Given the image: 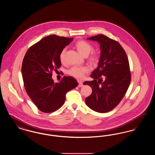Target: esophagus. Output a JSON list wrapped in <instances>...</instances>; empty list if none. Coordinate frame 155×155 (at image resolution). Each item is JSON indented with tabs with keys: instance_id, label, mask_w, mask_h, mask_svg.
<instances>
[{
	"instance_id": "obj_1",
	"label": "esophagus",
	"mask_w": 155,
	"mask_h": 155,
	"mask_svg": "<svg viewBox=\"0 0 155 155\" xmlns=\"http://www.w3.org/2000/svg\"><path fill=\"white\" fill-rule=\"evenodd\" d=\"M78 82L79 84L78 85V87H82L83 86V84H82V81H80V80H78Z\"/></svg>"
}]
</instances>
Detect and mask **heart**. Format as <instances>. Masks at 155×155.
Here are the masks:
<instances>
[{
    "instance_id": "obj_1",
    "label": "heart",
    "mask_w": 155,
    "mask_h": 155,
    "mask_svg": "<svg viewBox=\"0 0 155 155\" xmlns=\"http://www.w3.org/2000/svg\"><path fill=\"white\" fill-rule=\"evenodd\" d=\"M75 47L77 49L78 52L84 57L88 56L89 54L93 49V47L89 42L85 41H79L76 42ZM66 49H63L60 53L59 59L60 61L63 63L65 62V53ZM98 56L96 54H92L89 60L93 64H96L98 61ZM89 68L87 66H74L72 67L68 71L70 75L77 78H82L85 73H88Z\"/></svg>"
}]
</instances>
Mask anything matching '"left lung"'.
<instances>
[{
	"instance_id": "left-lung-1",
	"label": "left lung",
	"mask_w": 155,
	"mask_h": 155,
	"mask_svg": "<svg viewBox=\"0 0 155 155\" xmlns=\"http://www.w3.org/2000/svg\"><path fill=\"white\" fill-rule=\"evenodd\" d=\"M100 45L98 66L85 81L92 89L85 98L89 107L98 113H107L116 107L125 95L131 82L128 60L124 50L117 41L103 35L88 38Z\"/></svg>"
}]
</instances>
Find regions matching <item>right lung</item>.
I'll return each instance as SVG.
<instances>
[{
	"mask_svg": "<svg viewBox=\"0 0 155 155\" xmlns=\"http://www.w3.org/2000/svg\"><path fill=\"white\" fill-rule=\"evenodd\" d=\"M73 38L51 35L32 45L23 59L21 73L25 91L38 109L44 113L58 110L64 104L67 92L77 87L73 77L64 76L54 82L52 71L61 66L59 55Z\"/></svg>",
	"mask_w": 155,
	"mask_h": 155,
	"instance_id": "add662e5",
	"label": "right lung"
}]
</instances>
